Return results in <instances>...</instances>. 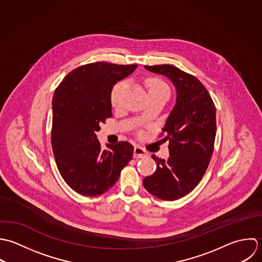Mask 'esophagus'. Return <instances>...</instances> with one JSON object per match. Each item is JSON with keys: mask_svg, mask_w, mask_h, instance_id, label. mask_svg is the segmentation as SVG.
Returning <instances> with one entry per match:
<instances>
[{"mask_svg": "<svg viewBox=\"0 0 262 262\" xmlns=\"http://www.w3.org/2000/svg\"><path fill=\"white\" fill-rule=\"evenodd\" d=\"M148 156V153L146 150H144L140 146H136L134 149V157L135 158H144Z\"/></svg>", "mask_w": 262, "mask_h": 262, "instance_id": "esophagus-1", "label": "esophagus"}]
</instances>
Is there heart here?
<instances>
[{
  "label": "heart",
  "mask_w": 262,
  "mask_h": 262,
  "mask_svg": "<svg viewBox=\"0 0 262 262\" xmlns=\"http://www.w3.org/2000/svg\"><path fill=\"white\" fill-rule=\"evenodd\" d=\"M147 85L149 87V92H155V91H168L169 89L167 87V85L161 81L160 79L156 78H151L147 81ZM125 82L121 81L118 82L116 85H114V87L111 90V94H110V101L113 107H117L120 104V100H121V95L125 89Z\"/></svg>",
  "instance_id": "1"
}]
</instances>
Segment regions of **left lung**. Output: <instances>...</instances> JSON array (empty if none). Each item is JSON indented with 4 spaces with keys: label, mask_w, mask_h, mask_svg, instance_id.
Returning <instances> with one entry per match:
<instances>
[{
    "label": "left lung",
    "mask_w": 262,
    "mask_h": 262,
    "mask_svg": "<svg viewBox=\"0 0 262 262\" xmlns=\"http://www.w3.org/2000/svg\"><path fill=\"white\" fill-rule=\"evenodd\" d=\"M145 69L173 83L176 104L162 129L170 156L167 160L152 156L157 170L145 177L143 184L157 199L176 201L193 190L209 167L216 130L215 107L207 88L194 76L172 64Z\"/></svg>",
    "instance_id": "1"
}]
</instances>
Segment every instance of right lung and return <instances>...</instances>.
Returning a JSON list of instances; mask_svg holds the SVG:
<instances>
[{
  "label": "right lung",
  "instance_id": "obj_1",
  "mask_svg": "<svg viewBox=\"0 0 262 262\" xmlns=\"http://www.w3.org/2000/svg\"><path fill=\"white\" fill-rule=\"evenodd\" d=\"M138 64L103 61L81 66L69 73L55 89L53 100L52 146L57 169L66 183L85 196L100 195L118 180L133 159L127 142L102 150L97 139L100 123L112 116L113 86Z\"/></svg>",
  "mask_w": 262,
  "mask_h": 262
}]
</instances>
